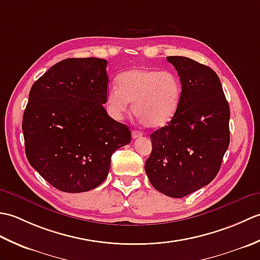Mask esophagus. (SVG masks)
Listing matches in <instances>:
<instances>
[{"instance_id":"34e87169","label":"esophagus","mask_w":260,"mask_h":260,"mask_svg":"<svg viewBox=\"0 0 260 260\" xmlns=\"http://www.w3.org/2000/svg\"><path fill=\"white\" fill-rule=\"evenodd\" d=\"M143 135V133L142 132H140V131H133L132 132V137H133V139H137V137H140V136H142Z\"/></svg>"}]
</instances>
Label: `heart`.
<instances>
[{"mask_svg": "<svg viewBox=\"0 0 260 260\" xmlns=\"http://www.w3.org/2000/svg\"><path fill=\"white\" fill-rule=\"evenodd\" d=\"M182 85L173 71L133 68L117 77L106 105L115 118H120L133 103V114L147 128H161L173 119L180 106Z\"/></svg>", "mask_w": 260, "mask_h": 260, "instance_id": "1", "label": "heart"}]
</instances>
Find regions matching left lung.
<instances>
[{
    "mask_svg": "<svg viewBox=\"0 0 260 260\" xmlns=\"http://www.w3.org/2000/svg\"><path fill=\"white\" fill-rule=\"evenodd\" d=\"M167 59L179 74L181 102L173 119L151 134L145 172L157 191L183 198L218 174L230 142V109L211 68L186 57Z\"/></svg>",
    "mask_w": 260,
    "mask_h": 260,
    "instance_id": "left-lung-1",
    "label": "left lung"
}]
</instances>
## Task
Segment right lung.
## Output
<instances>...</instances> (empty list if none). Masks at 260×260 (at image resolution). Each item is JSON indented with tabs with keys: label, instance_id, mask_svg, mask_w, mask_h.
I'll return each mask as SVG.
<instances>
[{
	"label": "right lung",
	"instance_id": "1",
	"mask_svg": "<svg viewBox=\"0 0 260 260\" xmlns=\"http://www.w3.org/2000/svg\"><path fill=\"white\" fill-rule=\"evenodd\" d=\"M107 60L64 59L32 85L22 120L31 167L56 189L79 193L107 178L113 153L131 143L126 125L109 117Z\"/></svg>",
	"mask_w": 260,
	"mask_h": 260
}]
</instances>
